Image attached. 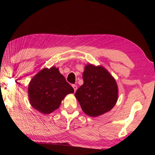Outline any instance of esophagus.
Here are the masks:
<instances>
[{"label":"esophagus","mask_w":155,"mask_h":155,"mask_svg":"<svg viewBox=\"0 0 155 155\" xmlns=\"http://www.w3.org/2000/svg\"><path fill=\"white\" fill-rule=\"evenodd\" d=\"M72 87H73V89H74V91L75 92V91H77V86L76 85H72Z\"/></svg>","instance_id":"1"}]
</instances>
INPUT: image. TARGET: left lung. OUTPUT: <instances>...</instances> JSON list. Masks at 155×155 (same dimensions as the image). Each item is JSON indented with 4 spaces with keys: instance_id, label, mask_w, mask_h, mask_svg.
Here are the masks:
<instances>
[{
    "instance_id": "8db88e82",
    "label": "left lung",
    "mask_w": 155,
    "mask_h": 155,
    "mask_svg": "<svg viewBox=\"0 0 155 155\" xmlns=\"http://www.w3.org/2000/svg\"><path fill=\"white\" fill-rule=\"evenodd\" d=\"M83 84L75 96L85 114L97 117L110 111L118 98L116 81L103 66L85 65L83 74Z\"/></svg>"
}]
</instances>
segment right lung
Listing matches in <instances>:
<instances>
[{"label":"right lung","mask_w":155,"mask_h":155,"mask_svg":"<svg viewBox=\"0 0 155 155\" xmlns=\"http://www.w3.org/2000/svg\"><path fill=\"white\" fill-rule=\"evenodd\" d=\"M28 98L33 108L44 114L57 109L67 94L74 89L59 71V68H44L28 84Z\"/></svg>","instance_id":"right-lung-1"}]
</instances>
